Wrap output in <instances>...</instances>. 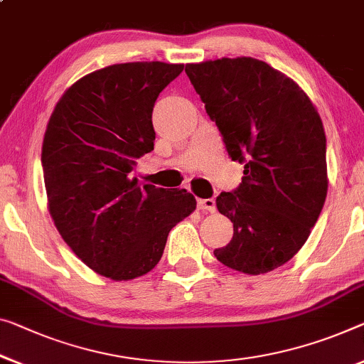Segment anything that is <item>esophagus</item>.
<instances>
[{
  "label": "esophagus",
  "instance_id": "1",
  "mask_svg": "<svg viewBox=\"0 0 364 364\" xmlns=\"http://www.w3.org/2000/svg\"><path fill=\"white\" fill-rule=\"evenodd\" d=\"M198 208L203 211H210V213H215L216 211V203L213 198H200L198 200Z\"/></svg>",
  "mask_w": 364,
  "mask_h": 364
}]
</instances>
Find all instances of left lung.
Segmentation results:
<instances>
[{"instance_id": "left-lung-1", "label": "left lung", "mask_w": 364, "mask_h": 364, "mask_svg": "<svg viewBox=\"0 0 364 364\" xmlns=\"http://www.w3.org/2000/svg\"><path fill=\"white\" fill-rule=\"evenodd\" d=\"M186 73L229 158L244 164L242 183L216 197L234 234L215 257L247 275L275 270L303 247L326 203L321 117L303 89L265 61L221 58Z\"/></svg>"}]
</instances>
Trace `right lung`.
Instances as JSON below:
<instances>
[{
    "label": "right lung",
    "mask_w": 364,
    "mask_h": 364,
    "mask_svg": "<svg viewBox=\"0 0 364 364\" xmlns=\"http://www.w3.org/2000/svg\"><path fill=\"white\" fill-rule=\"evenodd\" d=\"M183 65H112L76 81L58 100L42 144L55 226L99 275L122 282L153 270L169 231L197 200L186 188L139 186L136 159L154 149L153 107Z\"/></svg>",
    "instance_id": "add662e5"
}]
</instances>
